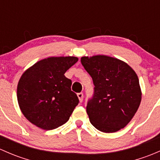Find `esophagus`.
I'll return each mask as SVG.
<instances>
[{
  "label": "esophagus",
  "instance_id": "34e87169",
  "mask_svg": "<svg viewBox=\"0 0 160 160\" xmlns=\"http://www.w3.org/2000/svg\"><path fill=\"white\" fill-rule=\"evenodd\" d=\"M77 97H78V98H79V100H80V102H82V101H83V93H82V92L78 93H77Z\"/></svg>",
  "mask_w": 160,
  "mask_h": 160
}]
</instances>
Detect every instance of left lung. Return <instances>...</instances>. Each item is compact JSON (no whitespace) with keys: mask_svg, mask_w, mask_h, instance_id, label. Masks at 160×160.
<instances>
[{"mask_svg":"<svg viewBox=\"0 0 160 160\" xmlns=\"http://www.w3.org/2000/svg\"><path fill=\"white\" fill-rule=\"evenodd\" d=\"M93 80V93L87 103L90 122L98 130L115 132L128 125L141 102L135 71L125 62L107 56L82 57Z\"/></svg>","mask_w":160,"mask_h":160,"instance_id":"left-lung-1","label":"left lung"}]
</instances>
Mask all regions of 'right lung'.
<instances>
[{
  "instance_id": "right-lung-1",
  "label": "right lung",
  "mask_w": 160,
  "mask_h": 160,
  "mask_svg": "<svg viewBox=\"0 0 160 160\" xmlns=\"http://www.w3.org/2000/svg\"><path fill=\"white\" fill-rule=\"evenodd\" d=\"M77 61L72 56L49 57L22 74L18 84V101L31 123L52 130L69 120L79 99L71 90L72 81L64 73Z\"/></svg>"
}]
</instances>
